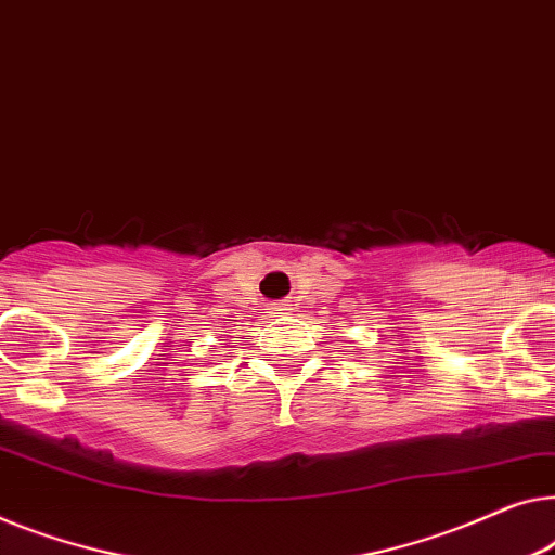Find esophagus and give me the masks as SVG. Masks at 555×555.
<instances>
[{
    "label": "esophagus",
    "instance_id": "1",
    "mask_svg": "<svg viewBox=\"0 0 555 555\" xmlns=\"http://www.w3.org/2000/svg\"><path fill=\"white\" fill-rule=\"evenodd\" d=\"M291 302H275V305H272V308H270V312H272V315H275V318H285V315H291Z\"/></svg>",
    "mask_w": 555,
    "mask_h": 555
}]
</instances>
